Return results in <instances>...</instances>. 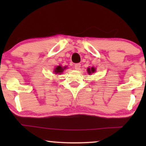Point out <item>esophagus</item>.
<instances>
[{"label":"esophagus","instance_id":"obj_1","mask_svg":"<svg viewBox=\"0 0 146 146\" xmlns=\"http://www.w3.org/2000/svg\"><path fill=\"white\" fill-rule=\"evenodd\" d=\"M74 68H75V69H76V70H80V68H81V64H80V63L75 64V66H74Z\"/></svg>","mask_w":146,"mask_h":146}]
</instances>
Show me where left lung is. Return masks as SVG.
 <instances>
[{"mask_svg": "<svg viewBox=\"0 0 146 146\" xmlns=\"http://www.w3.org/2000/svg\"><path fill=\"white\" fill-rule=\"evenodd\" d=\"M87 71H88V74H91V73H94V72L95 71V68L92 67V68H88V69H87Z\"/></svg>", "mask_w": 146, "mask_h": 146, "instance_id": "1", "label": "left lung"}]
</instances>
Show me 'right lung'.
Returning a JSON list of instances; mask_svg holds the SVG:
<instances>
[{
    "mask_svg": "<svg viewBox=\"0 0 146 146\" xmlns=\"http://www.w3.org/2000/svg\"><path fill=\"white\" fill-rule=\"evenodd\" d=\"M66 68V67H62L61 66H58L57 67L55 68L54 69V73H56V74H61V73H62L64 70Z\"/></svg>",
    "mask_w": 146,
    "mask_h": 146,
    "instance_id": "add662e5",
    "label": "right lung"
}]
</instances>
